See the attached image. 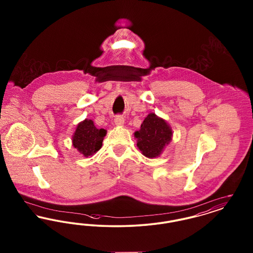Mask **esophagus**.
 I'll return each mask as SVG.
<instances>
[{
  "mask_svg": "<svg viewBox=\"0 0 253 253\" xmlns=\"http://www.w3.org/2000/svg\"><path fill=\"white\" fill-rule=\"evenodd\" d=\"M115 123L117 125H123L124 124V118L122 116H117L115 118Z\"/></svg>",
  "mask_w": 253,
  "mask_h": 253,
  "instance_id": "esophagus-1",
  "label": "esophagus"
}]
</instances>
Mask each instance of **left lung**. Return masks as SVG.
<instances>
[{
  "label": "left lung",
  "mask_w": 253,
  "mask_h": 253,
  "mask_svg": "<svg viewBox=\"0 0 253 253\" xmlns=\"http://www.w3.org/2000/svg\"><path fill=\"white\" fill-rule=\"evenodd\" d=\"M171 135L172 132L167 122L154 113L146 117L140 130L134 132L138 149L143 156L149 158L159 157L165 146L171 140Z\"/></svg>",
  "instance_id": "left-lung-1"
}]
</instances>
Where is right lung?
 I'll return each mask as SVG.
<instances>
[{"mask_svg": "<svg viewBox=\"0 0 253 253\" xmlns=\"http://www.w3.org/2000/svg\"><path fill=\"white\" fill-rule=\"evenodd\" d=\"M105 135L106 130L97 129L93 121L85 120L76 129L73 136V146L84 157H89L101 148Z\"/></svg>", "mask_w": 253, "mask_h": 253, "instance_id": "right-lung-1", "label": "right lung"}]
</instances>
